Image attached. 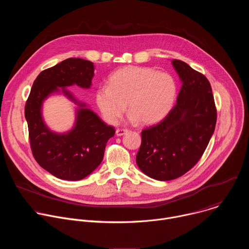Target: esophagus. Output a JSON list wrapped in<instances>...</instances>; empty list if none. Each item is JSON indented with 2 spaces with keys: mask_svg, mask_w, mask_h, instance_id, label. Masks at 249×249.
<instances>
[{
  "mask_svg": "<svg viewBox=\"0 0 249 249\" xmlns=\"http://www.w3.org/2000/svg\"><path fill=\"white\" fill-rule=\"evenodd\" d=\"M128 131H129L128 129H121V128L119 129V128H118V129L116 130V135H117V136H123V135L127 134Z\"/></svg>",
  "mask_w": 249,
  "mask_h": 249,
  "instance_id": "34e87169",
  "label": "esophagus"
}]
</instances>
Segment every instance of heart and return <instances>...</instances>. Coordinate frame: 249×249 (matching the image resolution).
Returning a JSON list of instances; mask_svg holds the SVG:
<instances>
[{"label": "heart", "instance_id": "b5f03b06", "mask_svg": "<svg viewBox=\"0 0 249 249\" xmlns=\"http://www.w3.org/2000/svg\"><path fill=\"white\" fill-rule=\"evenodd\" d=\"M176 90V83L170 75L158 73L152 68L129 66L109 78V86H101L97 89L96 103L108 123L119 121L128 103L132 121L140 120L151 125L169 112Z\"/></svg>", "mask_w": 249, "mask_h": 249}]
</instances>
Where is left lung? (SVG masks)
<instances>
[{
    "mask_svg": "<svg viewBox=\"0 0 249 249\" xmlns=\"http://www.w3.org/2000/svg\"><path fill=\"white\" fill-rule=\"evenodd\" d=\"M182 86L176 104L160 123L142 131L136 157L139 168L160 181L190 170L215 131L217 109L208 79L180 60H172Z\"/></svg>",
    "mask_w": 249,
    "mask_h": 249,
    "instance_id": "8db88e82",
    "label": "left lung"
}]
</instances>
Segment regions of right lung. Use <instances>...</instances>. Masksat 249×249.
Returning <instances> with one entry per match:
<instances>
[{"label": "right lung", "instance_id": "add662e5", "mask_svg": "<svg viewBox=\"0 0 249 249\" xmlns=\"http://www.w3.org/2000/svg\"><path fill=\"white\" fill-rule=\"evenodd\" d=\"M93 64L80 58H69L46 69L35 79L24 107L32 155L38 164L57 178L81 180L102 161L107 141L114 136L112 126L105 124L84 103L78 102L65 88L77 85L89 89L93 77ZM62 91L80 106L74 128L57 134L45 125L41 115L44 99Z\"/></svg>", "mask_w": 249, "mask_h": 249}]
</instances>
